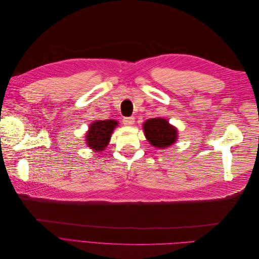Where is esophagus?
<instances>
[{"label": "esophagus", "mask_w": 259, "mask_h": 259, "mask_svg": "<svg viewBox=\"0 0 259 259\" xmlns=\"http://www.w3.org/2000/svg\"><path fill=\"white\" fill-rule=\"evenodd\" d=\"M135 123V117L134 116H126L123 119V124L127 125V126H132Z\"/></svg>", "instance_id": "obj_1"}]
</instances>
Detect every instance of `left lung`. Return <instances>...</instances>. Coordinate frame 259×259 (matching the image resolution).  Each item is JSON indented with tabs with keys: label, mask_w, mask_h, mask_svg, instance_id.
<instances>
[{
	"label": "left lung",
	"mask_w": 259,
	"mask_h": 259,
	"mask_svg": "<svg viewBox=\"0 0 259 259\" xmlns=\"http://www.w3.org/2000/svg\"><path fill=\"white\" fill-rule=\"evenodd\" d=\"M145 136L153 147L164 149L173 145L176 139L178 131L173 125H170L167 120L162 117L149 119L144 123Z\"/></svg>",
	"instance_id": "obj_1"
}]
</instances>
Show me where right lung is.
<instances>
[{
	"instance_id": "1",
	"label": "right lung",
	"mask_w": 259,
	"mask_h": 259,
	"mask_svg": "<svg viewBox=\"0 0 259 259\" xmlns=\"http://www.w3.org/2000/svg\"><path fill=\"white\" fill-rule=\"evenodd\" d=\"M115 126H117V121L115 120H97L92 123L85 136L86 145L95 151H104L110 142Z\"/></svg>"
}]
</instances>
